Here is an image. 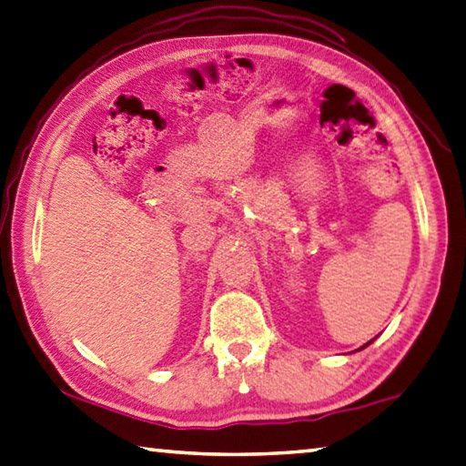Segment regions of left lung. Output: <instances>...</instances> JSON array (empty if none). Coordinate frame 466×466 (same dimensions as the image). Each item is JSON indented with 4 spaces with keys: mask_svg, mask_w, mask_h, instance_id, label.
<instances>
[{
    "mask_svg": "<svg viewBox=\"0 0 466 466\" xmlns=\"http://www.w3.org/2000/svg\"><path fill=\"white\" fill-rule=\"evenodd\" d=\"M365 346H369V342H367V344H365ZM365 346H362V349H365Z\"/></svg>",
    "mask_w": 466,
    "mask_h": 466,
    "instance_id": "left-lung-1",
    "label": "left lung"
}]
</instances>
